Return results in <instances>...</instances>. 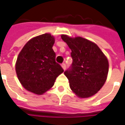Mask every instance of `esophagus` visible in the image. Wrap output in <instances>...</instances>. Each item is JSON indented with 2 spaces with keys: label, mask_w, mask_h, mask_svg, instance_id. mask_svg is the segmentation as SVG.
Listing matches in <instances>:
<instances>
[{
  "label": "esophagus",
  "mask_w": 125,
  "mask_h": 125,
  "mask_svg": "<svg viewBox=\"0 0 125 125\" xmlns=\"http://www.w3.org/2000/svg\"><path fill=\"white\" fill-rule=\"evenodd\" d=\"M62 68L64 70L66 69V65H65V64L64 63H63L62 64Z\"/></svg>",
  "instance_id": "esophagus-1"
}]
</instances>
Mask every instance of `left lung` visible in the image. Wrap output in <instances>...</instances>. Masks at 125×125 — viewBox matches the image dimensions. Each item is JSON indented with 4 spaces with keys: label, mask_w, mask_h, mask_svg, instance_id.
I'll list each match as a JSON object with an SVG mask.
<instances>
[{
    "label": "left lung",
    "mask_w": 125,
    "mask_h": 125,
    "mask_svg": "<svg viewBox=\"0 0 125 125\" xmlns=\"http://www.w3.org/2000/svg\"><path fill=\"white\" fill-rule=\"evenodd\" d=\"M72 50V63L64 74L70 87L78 96L88 98L96 94L106 82L108 62L97 45L80 37L62 35Z\"/></svg>",
    "instance_id": "left-lung-1"
}]
</instances>
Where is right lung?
<instances>
[{"label":"right lung","mask_w":125,"mask_h":125,"mask_svg":"<svg viewBox=\"0 0 125 125\" xmlns=\"http://www.w3.org/2000/svg\"><path fill=\"white\" fill-rule=\"evenodd\" d=\"M54 42V37L50 34H43L29 40L19 54L16 72L19 80L28 91L43 94L63 72L55 62V53L52 49Z\"/></svg>","instance_id":"add662e5"}]
</instances>
